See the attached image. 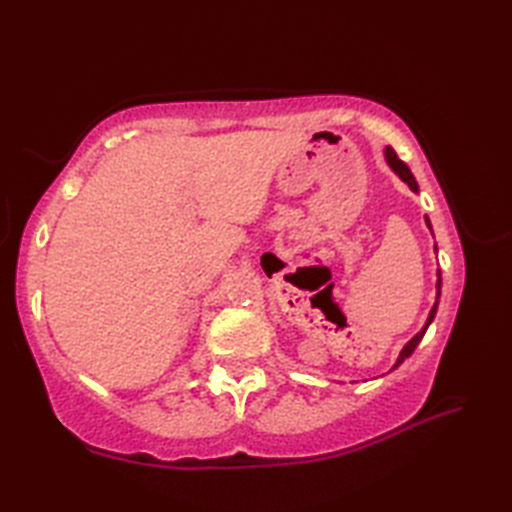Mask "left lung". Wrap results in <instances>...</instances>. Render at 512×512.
<instances>
[{"label":"left lung","mask_w":512,"mask_h":512,"mask_svg":"<svg viewBox=\"0 0 512 512\" xmlns=\"http://www.w3.org/2000/svg\"><path fill=\"white\" fill-rule=\"evenodd\" d=\"M385 160H387V165L394 169V173L396 176L402 180V182H407L409 184V189L411 191H416L418 193V182H416V178H413V173L409 171V167L405 165V162H402L398 156H396V151L391 149V147H385ZM424 220H427V226L431 228V222H429V217H424ZM436 253H438V246H436ZM440 286H442V277H440V270H438V284H436V303H433V308H431V312H429V317H427V323L422 325V330L413 336V339L402 347L400 350V354H398V361H396V365L391 367V369H396L402 361H405V358H409L411 354H413V350H416L418 347V343L422 341V336H424V332H427V328L431 325V321H433V317H436V312H438V301H440Z\"/></svg>","instance_id":"obj_1"}]
</instances>
